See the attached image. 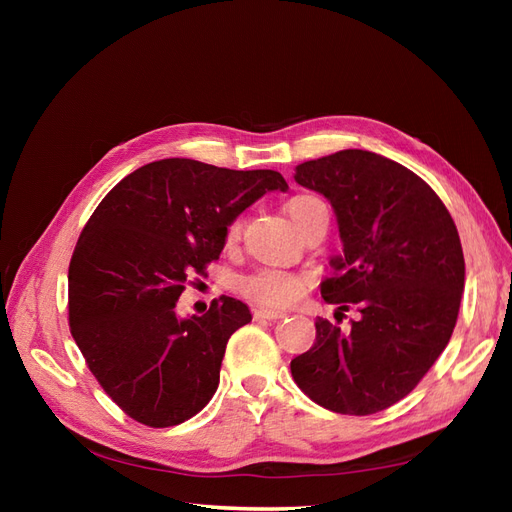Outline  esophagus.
I'll list each match as a JSON object with an SVG mask.
<instances>
[{
  "instance_id": "esophagus-1",
  "label": "esophagus",
  "mask_w": 512,
  "mask_h": 512,
  "mask_svg": "<svg viewBox=\"0 0 512 512\" xmlns=\"http://www.w3.org/2000/svg\"><path fill=\"white\" fill-rule=\"evenodd\" d=\"M254 316H256V318H265V320H280V318L286 316V312H282V309L258 307V309H254Z\"/></svg>"
}]
</instances>
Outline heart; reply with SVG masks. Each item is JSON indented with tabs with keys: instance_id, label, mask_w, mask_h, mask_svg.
I'll list each match as a JSON object with an SVG mask.
<instances>
[{
	"instance_id": "obj_1",
	"label": "heart",
	"mask_w": 512,
	"mask_h": 512,
	"mask_svg": "<svg viewBox=\"0 0 512 512\" xmlns=\"http://www.w3.org/2000/svg\"><path fill=\"white\" fill-rule=\"evenodd\" d=\"M322 211H327V205H324L322 200L314 194H294L286 203V213L290 215V220L301 232L312 224L316 215ZM237 235H239V222L235 220L228 226L226 237L228 241H232L237 239ZM305 286H307V280L301 273L271 269V267L256 269L237 280V290L245 299L265 307H286V305L297 303L303 297Z\"/></svg>"
}]
</instances>
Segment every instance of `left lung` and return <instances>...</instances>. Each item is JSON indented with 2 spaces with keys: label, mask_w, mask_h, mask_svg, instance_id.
Returning a JSON list of instances; mask_svg holds the SVG:
<instances>
[{
  "label": "left lung",
  "mask_w": 512,
  "mask_h": 512,
  "mask_svg": "<svg viewBox=\"0 0 512 512\" xmlns=\"http://www.w3.org/2000/svg\"><path fill=\"white\" fill-rule=\"evenodd\" d=\"M294 181L331 200L344 243L322 297L361 318L348 331L318 318L292 378L322 408L376 414L414 391L453 335L466 280L457 226L421 177L371 151L303 162Z\"/></svg>",
  "instance_id": "8db88e82"
}]
</instances>
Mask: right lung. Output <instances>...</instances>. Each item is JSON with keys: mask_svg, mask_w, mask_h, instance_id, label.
I'll list each match as a JSON object with an SVG mask.
<instances>
[{"mask_svg": "<svg viewBox=\"0 0 512 512\" xmlns=\"http://www.w3.org/2000/svg\"><path fill=\"white\" fill-rule=\"evenodd\" d=\"M269 190L277 170H230L168 158L123 177L91 213L68 269V320L104 393L134 421L173 427L203 410L220 382L245 303L215 299L177 318L185 282L218 260L226 230Z\"/></svg>", "mask_w": 512, "mask_h": 512, "instance_id": "right-lung-1", "label": "right lung"}]
</instances>
